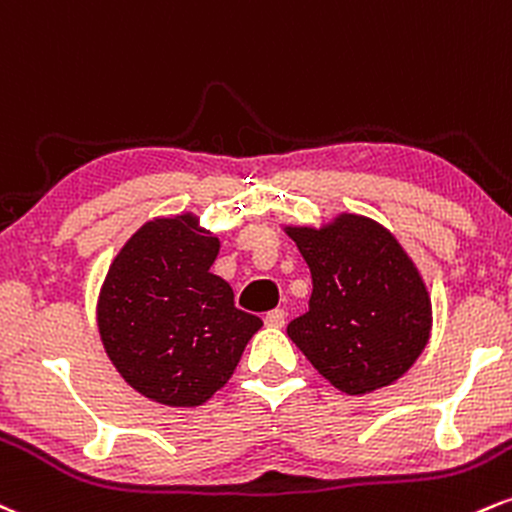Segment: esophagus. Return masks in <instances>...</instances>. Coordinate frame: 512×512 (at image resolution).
Instances as JSON below:
<instances>
[{
	"label": "esophagus",
	"mask_w": 512,
	"mask_h": 512,
	"mask_svg": "<svg viewBox=\"0 0 512 512\" xmlns=\"http://www.w3.org/2000/svg\"><path fill=\"white\" fill-rule=\"evenodd\" d=\"M285 318H287L285 311H282V309H273V311H268L263 321H266L268 328H282V326H285Z\"/></svg>",
	"instance_id": "esophagus-1"
}]
</instances>
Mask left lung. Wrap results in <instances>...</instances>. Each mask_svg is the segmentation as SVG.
I'll return each mask as SVG.
<instances>
[{"label": "left lung", "mask_w": 512, "mask_h": 512, "mask_svg": "<svg viewBox=\"0 0 512 512\" xmlns=\"http://www.w3.org/2000/svg\"><path fill=\"white\" fill-rule=\"evenodd\" d=\"M311 270L309 311L287 326L294 345L347 395L405 374L429 342L431 299L398 239L364 215L285 227Z\"/></svg>", "instance_id": "obj_1"}]
</instances>
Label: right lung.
<instances>
[{
    "mask_svg": "<svg viewBox=\"0 0 512 512\" xmlns=\"http://www.w3.org/2000/svg\"><path fill=\"white\" fill-rule=\"evenodd\" d=\"M218 251V237L194 215L155 218L107 270L98 299L102 345L124 381L160 405L196 407L213 398L263 326L210 273Z\"/></svg>",
    "mask_w": 512,
    "mask_h": 512,
    "instance_id": "right-lung-1",
    "label": "right lung"
}]
</instances>
